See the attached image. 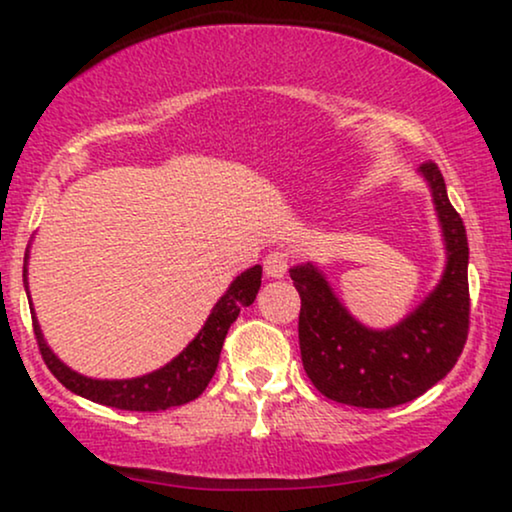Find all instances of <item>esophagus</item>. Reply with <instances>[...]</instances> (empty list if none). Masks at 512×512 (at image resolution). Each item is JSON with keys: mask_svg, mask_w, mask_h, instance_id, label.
<instances>
[{"mask_svg": "<svg viewBox=\"0 0 512 512\" xmlns=\"http://www.w3.org/2000/svg\"><path fill=\"white\" fill-rule=\"evenodd\" d=\"M286 268H289V256H286V251L277 249V251H270V254L265 256L263 270L268 277L282 279L286 275Z\"/></svg>", "mask_w": 512, "mask_h": 512, "instance_id": "1", "label": "esophagus"}]
</instances>
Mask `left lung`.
<instances>
[{
  "label": "left lung",
  "mask_w": 512,
  "mask_h": 512,
  "mask_svg": "<svg viewBox=\"0 0 512 512\" xmlns=\"http://www.w3.org/2000/svg\"><path fill=\"white\" fill-rule=\"evenodd\" d=\"M445 242V270L429 296L391 328L354 319L317 265L289 270L300 293L303 368L326 398L354 408H394L422 396L457 363L468 335V240L436 163L419 167Z\"/></svg>",
  "instance_id": "1"
}]
</instances>
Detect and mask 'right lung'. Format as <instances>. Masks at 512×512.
<instances>
[{
	"label": "right lung",
	"instance_id": "obj_1",
	"mask_svg": "<svg viewBox=\"0 0 512 512\" xmlns=\"http://www.w3.org/2000/svg\"><path fill=\"white\" fill-rule=\"evenodd\" d=\"M27 258L30 251L25 254V268H23V282L27 291ZM261 265L244 270L230 282L228 291L219 298V303L212 307L205 326L200 333L188 342L181 354L174 356L170 363L163 368L153 370V373L130 377V380H95V377H86L76 373L62 363L53 349L46 345L44 333L37 317H32L34 335H37L39 352L44 356L46 366L58 380L65 384L69 391L76 396L88 398V401L109 405V408L118 410H137V412H158L167 408H177L188 401H195L202 391L207 389L209 380L216 373L219 366V356L223 340H226L228 328L237 319L242 307H249L256 300V293L261 289ZM30 293V291H27ZM32 303V300H30ZM34 312V307H30Z\"/></svg>",
	"mask_w": 512,
	"mask_h": 512
}]
</instances>
